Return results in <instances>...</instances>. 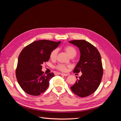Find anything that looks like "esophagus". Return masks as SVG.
<instances>
[{
	"label": "esophagus",
	"instance_id": "obj_1",
	"mask_svg": "<svg viewBox=\"0 0 121 121\" xmlns=\"http://www.w3.org/2000/svg\"><path fill=\"white\" fill-rule=\"evenodd\" d=\"M61 76H69L68 74H65V73H61Z\"/></svg>",
	"mask_w": 121,
	"mask_h": 121
}]
</instances>
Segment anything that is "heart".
<instances>
[{"label": "heart", "instance_id": "heart-1", "mask_svg": "<svg viewBox=\"0 0 121 121\" xmlns=\"http://www.w3.org/2000/svg\"><path fill=\"white\" fill-rule=\"evenodd\" d=\"M65 50L67 53L69 54V56L71 57H74L77 54V51L76 49L71 46H67L65 48ZM58 50L57 49H54L52 50L50 54V58L52 60H55L56 59ZM56 68L62 72H65L67 69V66L63 64H59L56 67Z\"/></svg>", "mask_w": 121, "mask_h": 121}]
</instances>
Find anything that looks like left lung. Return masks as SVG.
<instances>
[{"label":"left lung","instance_id":"8db88e82","mask_svg":"<svg viewBox=\"0 0 121 121\" xmlns=\"http://www.w3.org/2000/svg\"><path fill=\"white\" fill-rule=\"evenodd\" d=\"M69 42L77 46L80 52L79 61L73 72L82 73L71 89L78 96L86 97L94 93L101 82L103 68L100 54L95 47L86 40H74Z\"/></svg>","mask_w":121,"mask_h":121}]
</instances>
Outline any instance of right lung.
Wrapping results in <instances>:
<instances>
[{
    "label": "right lung",
    "instance_id": "add662e5",
    "mask_svg": "<svg viewBox=\"0 0 121 121\" xmlns=\"http://www.w3.org/2000/svg\"><path fill=\"white\" fill-rule=\"evenodd\" d=\"M60 41L41 40L31 43L22 50L16 69V77L20 86L26 93L38 96L48 88L53 73L44 75L42 65L48 61L52 50Z\"/></svg>",
    "mask_w": 121,
    "mask_h": 121
}]
</instances>
